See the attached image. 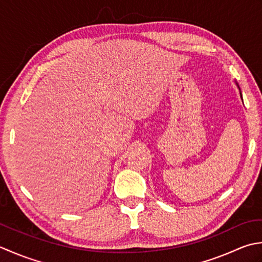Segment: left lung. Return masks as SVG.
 <instances>
[{
	"instance_id": "1",
	"label": "left lung",
	"mask_w": 262,
	"mask_h": 262,
	"mask_svg": "<svg viewBox=\"0 0 262 262\" xmlns=\"http://www.w3.org/2000/svg\"><path fill=\"white\" fill-rule=\"evenodd\" d=\"M241 97H242V95H241Z\"/></svg>"
}]
</instances>
